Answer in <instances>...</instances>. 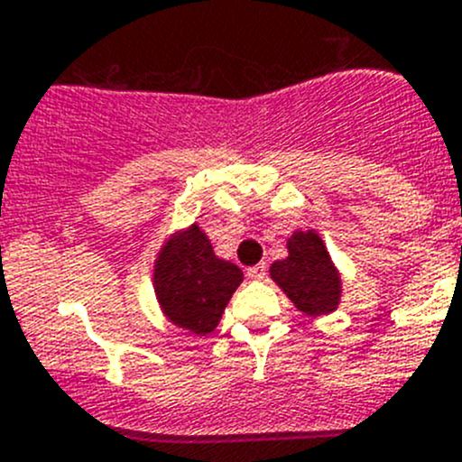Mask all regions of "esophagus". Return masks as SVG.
I'll return each instance as SVG.
<instances>
[{
    "label": "esophagus",
    "mask_w": 462,
    "mask_h": 462,
    "mask_svg": "<svg viewBox=\"0 0 462 462\" xmlns=\"http://www.w3.org/2000/svg\"><path fill=\"white\" fill-rule=\"evenodd\" d=\"M246 276H249L251 281H263V278L267 276V264H264V263L254 264V267L246 269Z\"/></svg>",
    "instance_id": "obj_1"
}]
</instances>
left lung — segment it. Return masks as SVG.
<instances>
[{
  "label": "left lung",
  "instance_id": "8db88e82",
  "mask_svg": "<svg viewBox=\"0 0 462 462\" xmlns=\"http://www.w3.org/2000/svg\"><path fill=\"white\" fill-rule=\"evenodd\" d=\"M290 255L272 264V278L294 305L310 314H328L339 305V276L314 231H299L287 240Z\"/></svg>",
  "mask_w": 462,
  "mask_h": 462
}]
</instances>
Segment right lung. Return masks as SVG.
<instances>
[{
	"label": "right lung",
	"mask_w": 462,
	"mask_h": 462,
	"mask_svg": "<svg viewBox=\"0 0 462 462\" xmlns=\"http://www.w3.org/2000/svg\"><path fill=\"white\" fill-rule=\"evenodd\" d=\"M240 282V267L217 258L198 225L168 242L154 264L163 312L172 323L198 335H207L220 323Z\"/></svg>",
	"instance_id": "obj_1"
}]
</instances>
